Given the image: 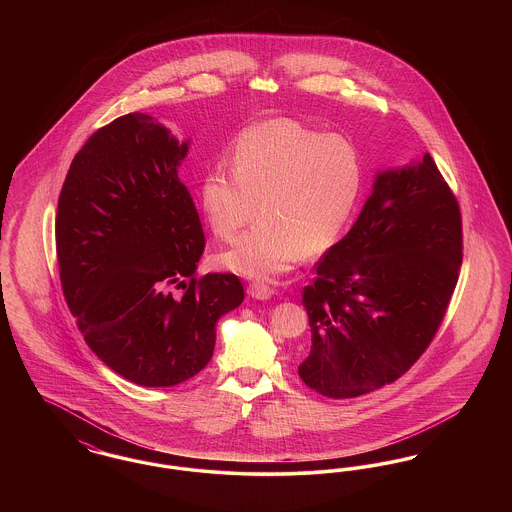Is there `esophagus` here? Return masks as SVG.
I'll return each mask as SVG.
<instances>
[{
	"instance_id": "obj_1",
	"label": "esophagus",
	"mask_w": 512,
	"mask_h": 512,
	"mask_svg": "<svg viewBox=\"0 0 512 512\" xmlns=\"http://www.w3.org/2000/svg\"><path fill=\"white\" fill-rule=\"evenodd\" d=\"M247 293L253 297V299H259V301H267L272 297V288L267 286V284H263V282H253V284H249V288H247Z\"/></svg>"
}]
</instances>
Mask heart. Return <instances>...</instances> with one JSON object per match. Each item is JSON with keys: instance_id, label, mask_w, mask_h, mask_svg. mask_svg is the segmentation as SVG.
I'll list each match as a JSON object with an SVG mask.
<instances>
[{"instance_id": "heart-1", "label": "heart", "mask_w": 512, "mask_h": 512, "mask_svg": "<svg viewBox=\"0 0 512 512\" xmlns=\"http://www.w3.org/2000/svg\"><path fill=\"white\" fill-rule=\"evenodd\" d=\"M363 186V161L349 140L288 119L244 130L232 165L215 163L199 180V203L211 232L232 242L255 219L261 222L220 253L224 268L253 280H272L305 255L328 251L340 240Z\"/></svg>"}]
</instances>
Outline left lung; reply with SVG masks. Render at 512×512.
Returning <instances> with one entry per match:
<instances>
[{
    "mask_svg": "<svg viewBox=\"0 0 512 512\" xmlns=\"http://www.w3.org/2000/svg\"><path fill=\"white\" fill-rule=\"evenodd\" d=\"M461 263L459 203L430 153L376 172L361 215L303 290L311 349L301 380L332 399L395 382L434 340Z\"/></svg>",
    "mask_w": 512,
    "mask_h": 512,
    "instance_id": "8db88e82",
    "label": "left lung"
}]
</instances>
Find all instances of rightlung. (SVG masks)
Masks as SVG:
<instances>
[{
	"label": "right lung",
	"mask_w": 512,
	"mask_h": 512,
	"mask_svg": "<svg viewBox=\"0 0 512 512\" xmlns=\"http://www.w3.org/2000/svg\"><path fill=\"white\" fill-rule=\"evenodd\" d=\"M188 151L190 140L146 113L119 117L74 155L57 205L59 274L76 324L105 365L144 388L201 372L219 318L244 301L236 274L195 278L205 236L178 178ZM172 283L187 288L180 300Z\"/></svg>",
	"instance_id": "1"
}]
</instances>
